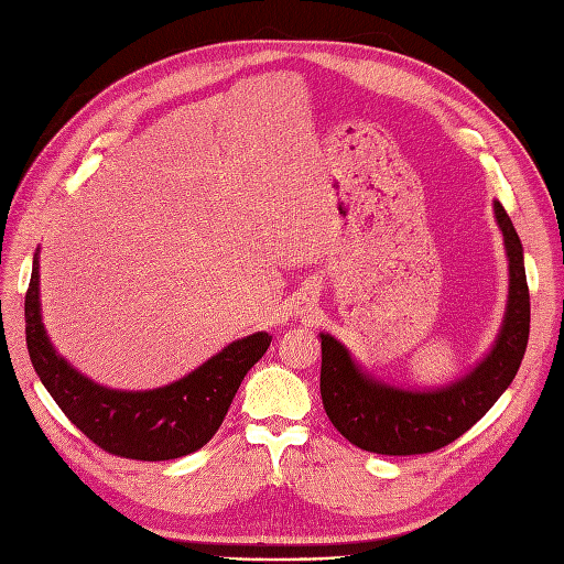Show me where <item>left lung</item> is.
Here are the masks:
<instances>
[{"mask_svg":"<svg viewBox=\"0 0 564 564\" xmlns=\"http://www.w3.org/2000/svg\"><path fill=\"white\" fill-rule=\"evenodd\" d=\"M503 232L510 289L496 344L477 368L441 389H401L362 372L348 348L319 334V393L325 413L354 446L382 455H417L448 446L479 422L514 379L529 341V286L524 251L506 208L494 202Z\"/></svg>","mask_w":564,"mask_h":564,"instance_id":"1","label":"left lung"}]
</instances>
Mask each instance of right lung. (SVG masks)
Masks as SVG:
<instances>
[{"label":"right lung","instance_id":"obj_1","mask_svg":"<svg viewBox=\"0 0 564 564\" xmlns=\"http://www.w3.org/2000/svg\"><path fill=\"white\" fill-rule=\"evenodd\" d=\"M270 341L268 332L249 334L227 344L194 372L159 389H106L54 351L42 325L40 261L35 251L25 294L30 362L64 415L106 453L159 463L182 458L206 446L230 410L241 379L263 358Z\"/></svg>","mask_w":564,"mask_h":564}]
</instances>
